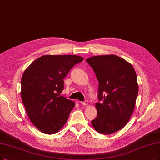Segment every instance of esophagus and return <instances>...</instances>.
Listing matches in <instances>:
<instances>
[{
	"label": "esophagus",
	"mask_w": 160,
	"mask_h": 160,
	"mask_svg": "<svg viewBox=\"0 0 160 160\" xmlns=\"http://www.w3.org/2000/svg\"><path fill=\"white\" fill-rule=\"evenodd\" d=\"M88 104V100H85V101H83V102H81V104L84 105V106H86V105H87Z\"/></svg>",
	"instance_id": "34e87169"
}]
</instances>
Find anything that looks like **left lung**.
Returning a JSON list of instances; mask_svg holds the SVG:
<instances>
[{
    "mask_svg": "<svg viewBox=\"0 0 160 160\" xmlns=\"http://www.w3.org/2000/svg\"><path fill=\"white\" fill-rule=\"evenodd\" d=\"M86 61L99 82L97 116L91 123L98 132L110 135L123 128L135 109L137 74L129 62L116 55L96 56Z\"/></svg>",
    "mask_w": 160,
    "mask_h": 160,
    "instance_id": "8db88e82",
    "label": "left lung"
}]
</instances>
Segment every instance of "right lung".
Here are the masks:
<instances>
[{"label":"right lung","mask_w":160,"mask_h":160,"mask_svg":"<svg viewBox=\"0 0 160 160\" xmlns=\"http://www.w3.org/2000/svg\"><path fill=\"white\" fill-rule=\"evenodd\" d=\"M82 60L75 55H45L25 69L21 80L22 100L32 123L41 132L56 133L66 123L75 104L60 96L63 79Z\"/></svg>","instance_id":"right-lung-1"}]
</instances>
